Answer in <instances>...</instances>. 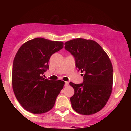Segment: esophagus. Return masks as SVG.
<instances>
[{
	"instance_id": "34e87169",
	"label": "esophagus",
	"mask_w": 131,
	"mask_h": 131,
	"mask_svg": "<svg viewBox=\"0 0 131 131\" xmlns=\"http://www.w3.org/2000/svg\"><path fill=\"white\" fill-rule=\"evenodd\" d=\"M68 84H69V82L67 81V82H65V83H64V86H68Z\"/></svg>"
}]
</instances>
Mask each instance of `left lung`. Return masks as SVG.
<instances>
[{
  "instance_id": "left-lung-1",
  "label": "left lung",
  "mask_w": 131,
  "mask_h": 131,
  "mask_svg": "<svg viewBox=\"0 0 131 131\" xmlns=\"http://www.w3.org/2000/svg\"><path fill=\"white\" fill-rule=\"evenodd\" d=\"M64 45L74 56L78 70L85 73L82 84L70 83L74 90L70 98L72 108L81 115L96 113L105 106L112 92L113 74L109 57L93 40L74 39Z\"/></svg>"
}]
</instances>
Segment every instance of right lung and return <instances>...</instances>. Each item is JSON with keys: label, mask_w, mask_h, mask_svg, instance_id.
Here are the masks:
<instances>
[{"label": "right lung", "mask_w": 131, "mask_h": 131, "mask_svg": "<svg viewBox=\"0 0 131 131\" xmlns=\"http://www.w3.org/2000/svg\"><path fill=\"white\" fill-rule=\"evenodd\" d=\"M63 47V42L42 38L24 43L13 63L12 83L15 97L26 110L34 114L50 111L63 88L64 82L43 78L52 54Z\"/></svg>", "instance_id": "right-lung-1"}]
</instances>
